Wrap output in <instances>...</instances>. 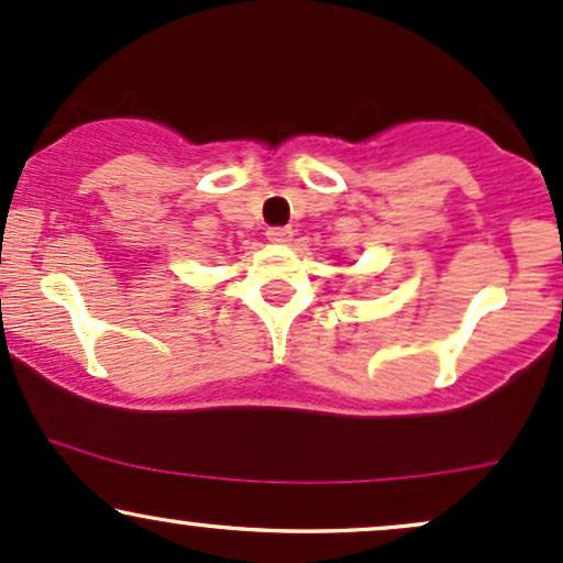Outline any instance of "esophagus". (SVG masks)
Masks as SVG:
<instances>
[{
	"instance_id": "34e87169",
	"label": "esophagus",
	"mask_w": 563,
	"mask_h": 563,
	"mask_svg": "<svg viewBox=\"0 0 563 563\" xmlns=\"http://www.w3.org/2000/svg\"><path fill=\"white\" fill-rule=\"evenodd\" d=\"M290 238H294V230L290 228H269L267 230L269 243H290Z\"/></svg>"
}]
</instances>
